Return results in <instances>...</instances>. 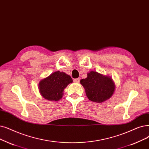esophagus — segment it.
<instances>
[{"instance_id":"obj_1","label":"esophagus","mask_w":149,"mask_h":149,"mask_svg":"<svg viewBox=\"0 0 149 149\" xmlns=\"http://www.w3.org/2000/svg\"><path fill=\"white\" fill-rule=\"evenodd\" d=\"M80 79H75L74 80V82H75V83H79L80 82Z\"/></svg>"}]
</instances>
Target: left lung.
Returning a JSON list of instances; mask_svg holds the SVG:
<instances>
[{"label": "left lung", "mask_w": 149, "mask_h": 149, "mask_svg": "<svg viewBox=\"0 0 149 149\" xmlns=\"http://www.w3.org/2000/svg\"><path fill=\"white\" fill-rule=\"evenodd\" d=\"M80 83L85 89L88 99L97 103L109 99L115 90L114 83L110 77L95 71L88 73L86 78L81 79Z\"/></svg>", "instance_id": "8db88e82"}]
</instances>
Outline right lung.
Returning <instances> with one entry per match:
<instances>
[{
    "label": "right lung",
    "mask_w": 149,
    "mask_h": 149,
    "mask_svg": "<svg viewBox=\"0 0 149 149\" xmlns=\"http://www.w3.org/2000/svg\"><path fill=\"white\" fill-rule=\"evenodd\" d=\"M72 81L70 75L56 71L40 81L39 90L45 99L58 101L63 97L64 89Z\"/></svg>",
    "instance_id": "1"
}]
</instances>
